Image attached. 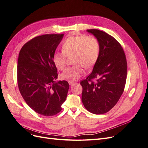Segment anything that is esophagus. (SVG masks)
I'll use <instances>...</instances> for the list:
<instances>
[{"label": "esophagus", "mask_w": 148, "mask_h": 148, "mask_svg": "<svg viewBox=\"0 0 148 148\" xmlns=\"http://www.w3.org/2000/svg\"><path fill=\"white\" fill-rule=\"evenodd\" d=\"M69 84L71 85H73L74 84H75V82H74V81H69Z\"/></svg>", "instance_id": "1"}]
</instances>
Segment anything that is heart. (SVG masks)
<instances>
[{
  "instance_id": "b5f03b06",
  "label": "heart",
  "mask_w": 148,
  "mask_h": 148,
  "mask_svg": "<svg viewBox=\"0 0 148 148\" xmlns=\"http://www.w3.org/2000/svg\"><path fill=\"white\" fill-rule=\"evenodd\" d=\"M62 50L63 51L54 53V64L58 69L63 70L67 56L74 55L73 61L76 65L68 68L61 74V77L64 80L74 81L83 74L82 66L88 68L96 63L99 54V43L93 36H71L63 42Z\"/></svg>"
}]
</instances>
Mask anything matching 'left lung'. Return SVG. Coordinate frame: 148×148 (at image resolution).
I'll return each instance as SVG.
<instances>
[{
  "label": "left lung",
  "mask_w": 148,
  "mask_h": 148,
  "mask_svg": "<svg viewBox=\"0 0 148 148\" xmlns=\"http://www.w3.org/2000/svg\"><path fill=\"white\" fill-rule=\"evenodd\" d=\"M87 32L98 39L99 54L91 74L80 83L83 88L82 101L89 112L102 114L111 110L123 93L127 79L126 57L112 36L98 29Z\"/></svg>",
  "instance_id": "1"
}]
</instances>
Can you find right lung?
<instances>
[{"label":"right lung","mask_w":148,"mask_h":148,"mask_svg":"<svg viewBox=\"0 0 148 148\" xmlns=\"http://www.w3.org/2000/svg\"><path fill=\"white\" fill-rule=\"evenodd\" d=\"M64 34L37 36L23 46L17 66L18 88L23 99L36 112L51 116L61 111L69 88L66 80L56 81L53 56Z\"/></svg>","instance_id":"right-lung-1"}]
</instances>
